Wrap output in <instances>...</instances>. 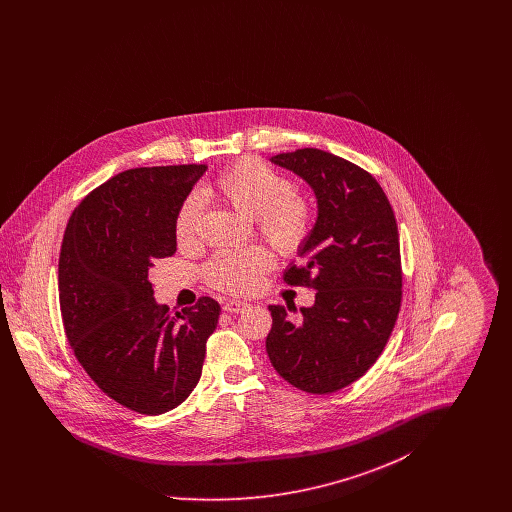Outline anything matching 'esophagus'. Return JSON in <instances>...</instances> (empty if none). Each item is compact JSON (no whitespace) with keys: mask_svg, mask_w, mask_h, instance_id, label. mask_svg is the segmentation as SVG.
Listing matches in <instances>:
<instances>
[{"mask_svg":"<svg viewBox=\"0 0 512 512\" xmlns=\"http://www.w3.org/2000/svg\"><path fill=\"white\" fill-rule=\"evenodd\" d=\"M249 305L245 303V301H240V299H230V301H226L224 303V311L226 313H244L245 309H247Z\"/></svg>","mask_w":512,"mask_h":512,"instance_id":"1","label":"esophagus"}]
</instances>
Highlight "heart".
<instances>
[{
    "label": "heart",
    "mask_w": 512,
    "mask_h": 512,
    "mask_svg": "<svg viewBox=\"0 0 512 512\" xmlns=\"http://www.w3.org/2000/svg\"><path fill=\"white\" fill-rule=\"evenodd\" d=\"M207 199H220L247 219L255 220L257 232L282 253H297L311 238L315 207L311 199L280 172L259 159H242L207 184ZM199 197L182 201L174 217V238L190 247L199 236ZM272 265L270 251L261 245L222 249L205 267L207 282L222 292H251Z\"/></svg>",
    "instance_id": "b5f03b06"
}]
</instances>
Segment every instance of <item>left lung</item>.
I'll return each mask as SVG.
<instances>
[{"label":"left lung","instance_id":"8db88e82","mask_svg":"<svg viewBox=\"0 0 512 512\" xmlns=\"http://www.w3.org/2000/svg\"><path fill=\"white\" fill-rule=\"evenodd\" d=\"M270 161L313 188L318 217L299 249L305 263L284 274L290 286L317 290L315 305H268V359L297 390L334 393L359 380L390 340L403 295L397 222L376 178L338 155L305 147Z\"/></svg>","mask_w":512,"mask_h":512}]
</instances>
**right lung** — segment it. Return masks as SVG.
<instances>
[{
    "instance_id": "1",
    "label": "right lung",
    "mask_w": 512,
    "mask_h": 512,
    "mask_svg": "<svg viewBox=\"0 0 512 512\" xmlns=\"http://www.w3.org/2000/svg\"><path fill=\"white\" fill-rule=\"evenodd\" d=\"M207 165L121 172L74 209L59 255V305L74 357L99 390L140 414L194 391L220 305L199 297L172 315L149 268L176 251L174 217Z\"/></svg>"
}]
</instances>
